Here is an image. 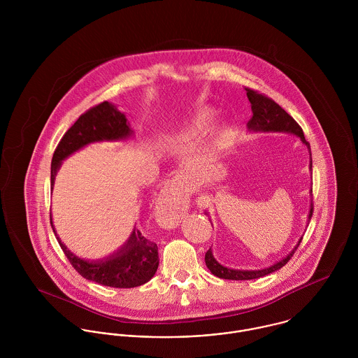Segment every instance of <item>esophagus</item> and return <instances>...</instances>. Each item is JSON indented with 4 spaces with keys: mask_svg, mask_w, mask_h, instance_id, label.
<instances>
[{
    "mask_svg": "<svg viewBox=\"0 0 358 358\" xmlns=\"http://www.w3.org/2000/svg\"><path fill=\"white\" fill-rule=\"evenodd\" d=\"M187 210V199L185 193L183 178L175 176L162 190L158 205L157 219L165 229H172L180 223V219Z\"/></svg>",
    "mask_w": 358,
    "mask_h": 358,
    "instance_id": "1",
    "label": "esophagus"
}]
</instances>
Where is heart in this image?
Instances as JSON below:
<instances>
[{
  "instance_id": "heart-1",
  "label": "heart",
  "mask_w": 358,
  "mask_h": 358,
  "mask_svg": "<svg viewBox=\"0 0 358 358\" xmlns=\"http://www.w3.org/2000/svg\"><path fill=\"white\" fill-rule=\"evenodd\" d=\"M216 117L215 110L212 108H204L200 110L199 113H196L192 118H189L178 131H176V136L180 139H190V138H196L203 135L205 131H208V128L212 125L213 120ZM217 143H222V138L217 139Z\"/></svg>"
}]
</instances>
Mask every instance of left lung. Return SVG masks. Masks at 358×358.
I'll list each match as a JSON object with an SVG mask.
<instances>
[{
	"mask_svg": "<svg viewBox=\"0 0 358 358\" xmlns=\"http://www.w3.org/2000/svg\"><path fill=\"white\" fill-rule=\"evenodd\" d=\"M247 96L251 102V108H252V118L248 121L247 127L250 132H284V134H291L295 135L301 139V142L305 145L310 154V164H308V169L310 173L313 172V162H311V152H310V143L305 139L303 131L299 127V124L277 103L274 102L273 99L256 92L254 90L247 88ZM311 193V190H310ZM311 196V194H310ZM206 213V212H205ZM208 215V213H206ZM313 215V201L310 204V210H308V216H307V224L311 219ZM303 237L299 238L298 244L295 245V248L285 256L281 260L275 262L274 264L264 267V268H259V270H238V268H230L226 267L223 264H220L212 254V250L209 248L205 254V264L206 267L210 270V273L219 278L223 280H255V278H260L264 277L270 273L277 271L278 268H281L282 266L287 264V262L295 254L296 248L299 247L301 241Z\"/></svg>",
	"mask_w": 358,
	"mask_h": 358,
	"instance_id": "1",
	"label": "left lung"
}]
</instances>
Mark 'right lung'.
I'll list each match as a JSON object with an SVG mask.
<instances>
[{
  "label": "right lung",
  "instance_id": "add662e5",
  "mask_svg": "<svg viewBox=\"0 0 358 358\" xmlns=\"http://www.w3.org/2000/svg\"><path fill=\"white\" fill-rule=\"evenodd\" d=\"M127 117L115 104L103 102L80 115L60 139L51 162V187L62 162L83 148L98 142H120L134 138ZM52 229L55 231L53 223ZM56 234V231H55ZM73 267L87 280L113 288H135L150 281L158 268L157 244L134 227L129 238L111 255L88 260L74 255L56 237Z\"/></svg>",
  "mask_w": 358,
  "mask_h": 358
}]
</instances>
